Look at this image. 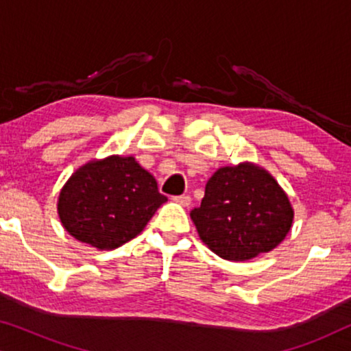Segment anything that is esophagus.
<instances>
[{"mask_svg":"<svg viewBox=\"0 0 351 351\" xmlns=\"http://www.w3.org/2000/svg\"><path fill=\"white\" fill-rule=\"evenodd\" d=\"M176 201L177 204H180V206H184V208H189V206L191 204V198L189 195H182V196H174V198H172Z\"/></svg>","mask_w":351,"mask_h":351,"instance_id":"1","label":"esophagus"}]
</instances>
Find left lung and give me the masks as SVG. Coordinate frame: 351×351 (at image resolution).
Here are the masks:
<instances>
[{"instance_id": "left-lung-1", "label": "left lung", "mask_w": 351, "mask_h": 351, "mask_svg": "<svg viewBox=\"0 0 351 351\" xmlns=\"http://www.w3.org/2000/svg\"><path fill=\"white\" fill-rule=\"evenodd\" d=\"M190 217L210 251L239 262L275 249L289 233L294 209L270 172L241 162L214 172Z\"/></svg>"}]
</instances>
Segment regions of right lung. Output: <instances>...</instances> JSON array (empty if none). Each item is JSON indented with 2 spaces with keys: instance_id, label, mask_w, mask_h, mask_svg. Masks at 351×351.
<instances>
[{
  "instance_id": "right-lung-1",
  "label": "right lung",
  "mask_w": 351,
  "mask_h": 351,
  "mask_svg": "<svg viewBox=\"0 0 351 351\" xmlns=\"http://www.w3.org/2000/svg\"><path fill=\"white\" fill-rule=\"evenodd\" d=\"M167 198L134 156L86 162L62 186L60 222L75 239L100 251L119 247L145 228Z\"/></svg>"
}]
</instances>
